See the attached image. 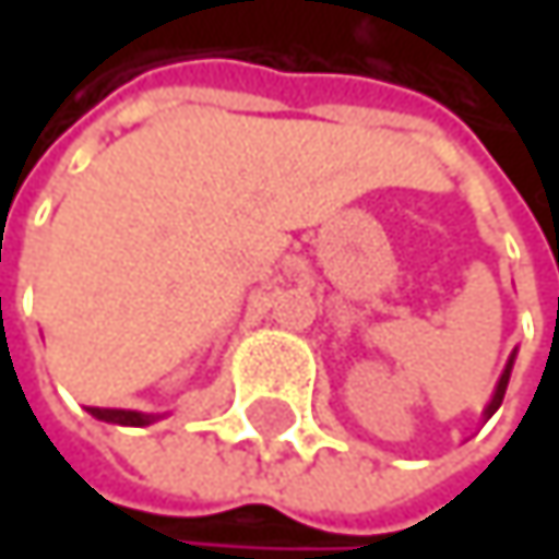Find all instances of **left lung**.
<instances>
[{
    "label": "left lung",
    "mask_w": 559,
    "mask_h": 559,
    "mask_svg": "<svg viewBox=\"0 0 559 559\" xmlns=\"http://www.w3.org/2000/svg\"><path fill=\"white\" fill-rule=\"evenodd\" d=\"M511 362H514V359H508V366H504L502 379H499V389H496V394H492V401H489V407H486V417H492V414L499 411V404H502L504 389H508V376H511Z\"/></svg>",
    "instance_id": "left-lung-1"
}]
</instances>
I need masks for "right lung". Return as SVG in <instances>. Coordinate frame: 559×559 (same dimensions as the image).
Wrapping results in <instances>:
<instances>
[{"instance_id":"1","label":"right lung","mask_w":559,"mask_h":559,"mask_svg":"<svg viewBox=\"0 0 559 559\" xmlns=\"http://www.w3.org/2000/svg\"><path fill=\"white\" fill-rule=\"evenodd\" d=\"M93 417L99 420H109V424H129V427H142V424H152L155 417L152 414H139V411H112V407H90Z\"/></svg>"}]
</instances>
